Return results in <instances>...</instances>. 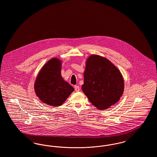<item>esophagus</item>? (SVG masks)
I'll return each instance as SVG.
<instances>
[{
    "instance_id": "34e87169",
    "label": "esophagus",
    "mask_w": 157,
    "mask_h": 157,
    "mask_svg": "<svg viewBox=\"0 0 157 157\" xmlns=\"http://www.w3.org/2000/svg\"><path fill=\"white\" fill-rule=\"evenodd\" d=\"M74 88H75V90L76 91V92H78V91H79V86H78V85H75V86H74Z\"/></svg>"
}]
</instances>
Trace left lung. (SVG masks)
Masks as SVG:
<instances>
[{"label":"left lung","instance_id":"obj_1","mask_svg":"<svg viewBox=\"0 0 157 157\" xmlns=\"http://www.w3.org/2000/svg\"><path fill=\"white\" fill-rule=\"evenodd\" d=\"M82 90L92 104L103 110L116 104L124 89L120 71L109 60L92 55L86 62Z\"/></svg>","mask_w":157,"mask_h":157}]
</instances>
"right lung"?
Here are the masks:
<instances>
[{
    "mask_svg": "<svg viewBox=\"0 0 157 157\" xmlns=\"http://www.w3.org/2000/svg\"><path fill=\"white\" fill-rule=\"evenodd\" d=\"M60 71V60L53 58L41 69L35 83L37 97L45 104L52 106L62 104L74 90L63 80Z\"/></svg>",
    "mask_w": 157,
    "mask_h": 157,
    "instance_id": "add662e5",
    "label": "right lung"
}]
</instances>
